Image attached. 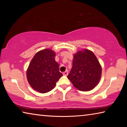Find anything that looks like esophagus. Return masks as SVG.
Listing matches in <instances>:
<instances>
[{"label":"esophagus","mask_w":127,"mask_h":127,"mask_svg":"<svg viewBox=\"0 0 127 127\" xmlns=\"http://www.w3.org/2000/svg\"><path fill=\"white\" fill-rule=\"evenodd\" d=\"M63 74L64 75V76H67V75L68 74V70H66L65 72H63Z\"/></svg>","instance_id":"1"}]
</instances>
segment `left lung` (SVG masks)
<instances>
[{"label":"left lung","mask_w":127,"mask_h":127,"mask_svg":"<svg viewBox=\"0 0 127 127\" xmlns=\"http://www.w3.org/2000/svg\"><path fill=\"white\" fill-rule=\"evenodd\" d=\"M101 71V66L94 53L84 49L74 54L73 66L67 77L79 91H89L99 82Z\"/></svg>","instance_id":"left-lung-1"}]
</instances>
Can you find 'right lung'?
<instances>
[{
    "label": "right lung",
    "instance_id": "obj_1",
    "mask_svg": "<svg viewBox=\"0 0 127 127\" xmlns=\"http://www.w3.org/2000/svg\"><path fill=\"white\" fill-rule=\"evenodd\" d=\"M55 57V52L50 49L38 51L27 68V81L30 86L40 93H46L52 90L56 82L63 76Z\"/></svg>",
    "mask_w": 127,
    "mask_h": 127
}]
</instances>
